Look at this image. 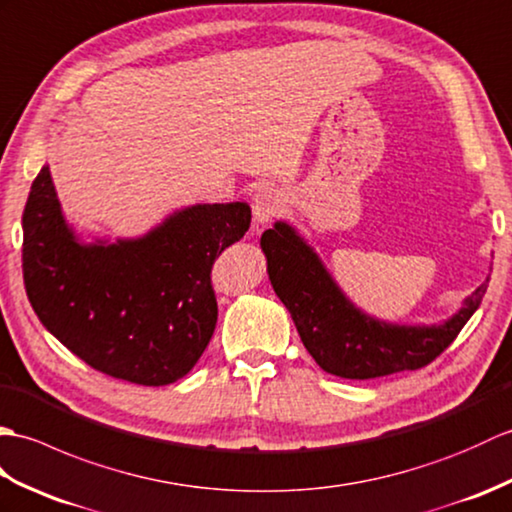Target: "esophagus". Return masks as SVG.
Masks as SVG:
<instances>
[{
    "mask_svg": "<svg viewBox=\"0 0 512 512\" xmlns=\"http://www.w3.org/2000/svg\"><path fill=\"white\" fill-rule=\"evenodd\" d=\"M282 208H285V197L280 195V190H276L269 184L256 186L254 195H252V214H254L256 225L269 223L276 217V214H280Z\"/></svg>",
    "mask_w": 512,
    "mask_h": 512,
    "instance_id": "esophagus-1",
    "label": "esophagus"
}]
</instances>
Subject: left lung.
<instances>
[{"label":"left lung","instance_id":"obj_1","mask_svg":"<svg viewBox=\"0 0 512 512\" xmlns=\"http://www.w3.org/2000/svg\"><path fill=\"white\" fill-rule=\"evenodd\" d=\"M260 247L271 287L291 313L304 348L322 370L344 379H374L427 366L458 337L488 287L486 278L442 324H390L357 309L287 221L265 230Z\"/></svg>","mask_w":512,"mask_h":512}]
</instances>
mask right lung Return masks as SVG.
Instances as JSON below:
<instances>
[{"mask_svg":"<svg viewBox=\"0 0 512 512\" xmlns=\"http://www.w3.org/2000/svg\"><path fill=\"white\" fill-rule=\"evenodd\" d=\"M243 201L177 210L140 238L83 243L67 225L50 168L24 210V285L41 324L109 377L168 385L195 368L217 326L214 260L241 241Z\"/></svg>","mask_w":512,"mask_h":512,"instance_id":"1","label":"right lung"}]
</instances>
